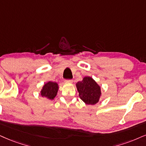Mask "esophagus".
Here are the masks:
<instances>
[{
    "mask_svg": "<svg viewBox=\"0 0 146 146\" xmlns=\"http://www.w3.org/2000/svg\"><path fill=\"white\" fill-rule=\"evenodd\" d=\"M65 82H68V83H72L73 80H65Z\"/></svg>",
    "mask_w": 146,
    "mask_h": 146,
    "instance_id": "34e87169",
    "label": "esophagus"
}]
</instances>
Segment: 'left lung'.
I'll return each instance as SVG.
<instances>
[{
  "mask_svg": "<svg viewBox=\"0 0 146 146\" xmlns=\"http://www.w3.org/2000/svg\"><path fill=\"white\" fill-rule=\"evenodd\" d=\"M79 97L86 104L95 105L98 103L102 96L101 87L93 78L85 76L82 81L76 84Z\"/></svg>",
  "mask_w": 146,
  "mask_h": 146,
  "instance_id": "8db88e82",
  "label": "left lung"
}]
</instances>
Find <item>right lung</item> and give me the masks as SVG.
<instances>
[{
    "label": "right lung",
    "mask_w": 146,
    "mask_h": 146,
    "mask_svg": "<svg viewBox=\"0 0 146 146\" xmlns=\"http://www.w3.org/2000/svg\"><path fill=\"white\" fill-rule=\"evenodd\" d=\"M59 90V85L56 82L48 81L44 84L40 91V95L49 100L55 99Z\"/></svg>",
    "instance_id": "obj_1"
}]
</instances>
